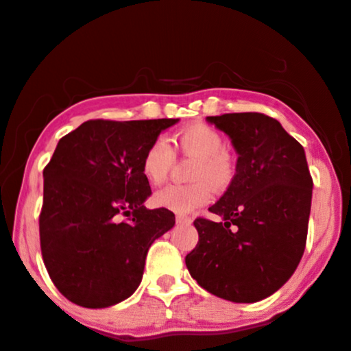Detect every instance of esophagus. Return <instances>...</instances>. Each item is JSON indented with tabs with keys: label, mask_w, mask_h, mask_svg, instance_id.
Instances as JSON below:
<instances>
[{
	"label": "esophagus",
	"mask_w": 351,
	"mask_h": 351,
	"mask_svg": "<svg viewBox=\"0 0 351 351\" xmlns=\"http://www.w3.org/2000/svg\"><path fill=\"white\" fill-rule=\"evenodd\" d=\"M176 222L178 223H191L193 219L188 216H176Z\"/></svg>",
	"instance_id": "obj_1"
}]
</instances>
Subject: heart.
Returning <instances> with one entry per match:
<instances>
[{
    "instance_id": "obj_1",
    "label": "heart",
    "mask_w": 351,
    "mask_h": 351,
    "mask_svg": "<svg viewBox=\"0 0 351 351\" xmlns=\"http://www.w3.org/2000/svg\"><path fill=\"white\" fill-rule=\"evenodd\" d=\"M181 154L196 158L191 170L193 183L170 184L154 194L158 208L188 214L213 199V188L223 191L235 176V163L226 152V142L216 129L206 124H193L175 135ZM175 154L163 138L147 147L142 157V175L150 184H162L167 180Z\"/></svg>"
}]
</instances>
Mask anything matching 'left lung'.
Masks as SVG:
<instances>
[{"instance_id": "8db88e82", "label": "left lung", "mask_w": 351, "mask_h": 351, "mask_svg": "<svg viewBox=\"0 0 351 351\" xmlns=\"http://www.w3.org/2000/svg\"><path fill=\"white\" fill-rule=\"evenodd\" d=\"M237 152L234 181L209 210L221 222L194 221L199 242L186 255L189 274L214 296L256 302L296 271L311 214L312 178L296 138L260 112L209 116Z\"/></svg>"}]
</instances>
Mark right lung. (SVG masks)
I'll return each instance as SVG.
<instances>
[{"label":"right lung","instance_id":"right-lung-1","mask_svg":"<svg viewBox=\"0 0 351 351\" xmlns=\"http://www.w3.org/2000/svg\"><path fill=\"white\" fill-rule=\"evenodd\" d=\"M178 119L86 121L57 143L44 168L40 250L55 288L101 309L132 296L147 252L175 226L168 209H147L152 194L142 157Z\"/></svg>","mask_w":351,"mask_h":351}]
</instances>
